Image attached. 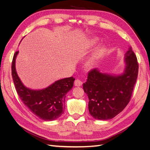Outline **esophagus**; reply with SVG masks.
<instances>
[{
    "label": "esophagus",
    "mask_w": 150,
    "mask_h": 150,
    "mask_svg": "<svg viewBox=\"0 0 150 150\" xmlns=\"http://www.w3.org/2000/svg\"><path fill=\"white\" fill-rule=\"evenodd\" d=\"M83 82L82 81H81L80 79H76L74 81V85L76 86H81L83 85Z\"/></svg>",
    "instance_id": "obj_1"
}]
</instances>
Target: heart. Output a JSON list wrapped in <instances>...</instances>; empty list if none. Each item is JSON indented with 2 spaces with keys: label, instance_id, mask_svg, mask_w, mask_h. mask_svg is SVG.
<instances>
[{
  "label": "heart",
  "instance_id": "1",
  "mask_svg": "<svg viewBox=\"0 0 150 150\" xmlns=\"http://www.w3.org/2000/svg\"><path fill=\"white\" fill-rule=\"evenodd\" d=\"M98 41H99V39L98 38H93L91 39H90L88 41V46L89 47H92L94 46L95 45H96ZM105 50H106L105 47L103 46L98 49L93 54V56L88 60L87 63L88 66L89 67H91L94 64L95 61L102 55V54L104 52V51H105Z\"/></svg>",
  "mask_w": 150,
  "mask_h": 150
}]
</instances>
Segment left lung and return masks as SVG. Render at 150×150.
Returning a JSON list of instances; mask_svg holds the SVG:
<instances>
[{"label": "left lung", "instance_id": "left-lung-1", "mask_svg": "<svg viewBox=\"0 0 150 150\" xmlns=\"http://www.w3.org/2000/svg\"><path fill=\"white\" fill-rule=\"evenodd\" d=\"M125 70L119 75L102 73L98 68L88 73L83 89L88 96L89 113L94 119H112L129 103L138 74L137 58L131 47L125 54Z\"/></svg>", "mask_w": 150, "mask_h": 150}]
</instances>
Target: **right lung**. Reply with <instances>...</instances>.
I'll use <instances>...</instances> for the list:
<instances>
[{
  "instance_id": "1",
  "label": "right lung",
  "mask_w": 150,
  "mask_h": 150,
  "mask_svg": "<svg viewBox=\"0 0 150 150\" xmlns=\"http://www.w3.org/2000/svg\"><path fill=\"white\" fill-rule=\"evenodd\" d=\"M19 51L15 52L12 63V76L17 94L29 110L40 119L54 121L64 111L66 94L73 87L72 77L56 81L42 89H31L22 83L16 69V59Z\"/></svg>"
}]
</instances>
